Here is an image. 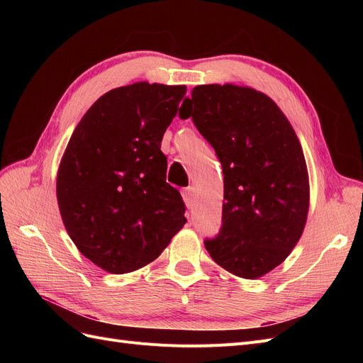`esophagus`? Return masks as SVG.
I'll list each match as a JSON object with an SVG mask.
<instances>
[{
  "label": "esophagus",
  "mask_w": 363,
  "mask_h": 363,
  "mask_svg": "<svg viewBox=\"0 0 363 363\" xmlns=\"http://www.w3.org/2000/svg\"><path fill=\"white\" fill-rule=\"evenodd\" d=\"M183 200L188 208H192L194 206V188H186L183 189Z\"/></svg>",
  "instance_id": "1"
}]
</instances>
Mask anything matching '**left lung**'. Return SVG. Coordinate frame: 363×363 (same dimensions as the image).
Segmentation results:
<instances>
[{"label": "left lung", "mask_w": 363, "mask_h": 363, "mask_svg": "<svg viewBox=\"0 0 363 363\" xmlns=\"http://www.w3.org/2000/svg\"><path fill=\"white\" fill-rule=\"evenodd\" d=\"M191 95L180 116H192L224 172L223 227L206 250L238 277H263L291 255L307 221L301 144L280 107L252 87L200 84Z\"/></svg>", "instance_id": "left-lung-1"}]
</instances>
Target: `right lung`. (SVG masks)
<instances>
[{"label":"right lung","instance_id":"obj_1","mask_svg":"<svg viewBox=\"0 0 363 363\" xmlns=\"http://www.w3.org/2000/svg\"><path fill=\"white\" fill-rule=\"evenodd\" d=\"M184 94L183 84L148 82L108 91L63 152L56 182L62 221L82 255L107 272L148 265L186 223L160 151Z\"/></svg>","mask_w":363,"mask_h":363}]
</instances>
